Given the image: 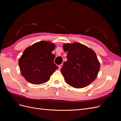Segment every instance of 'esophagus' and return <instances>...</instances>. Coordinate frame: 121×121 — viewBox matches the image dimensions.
Instances as JSON below:
<instances>
[{"label": "esophagus", "instance_id": "34e87169", "mask_svg": "<svg viewBox=\"0 0 121 121\" xmlns=\"http://www.w3.org/2000/svg\"><path fill=\"white\" fill-rule=\"evenodd\" d=\"M63 64H60V65H58V69H60L61 68V67H63Z\"/></svg>", "mask_w": 121, "mask_h": 121}]
</instances>
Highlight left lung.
Segmentation results:
<instances>
[{
	"instance_id": "left-lung-1",
	"label": "left lung",
	"mask_w": 121,
	"mask_h": 121,
	"mask_svg": "<svg viewBox=\"0 0 121 121\" xmlns=\"http://www.w3.org/2000/svg\"><path fill=\"white\" fill-rule=\"evenodd\" d=\"M67 52V61L64 63L60 72L69 85L76 88L89 85L95 79L100 63L93 50L80 43L64 44Z\"/></svg>"
}]
</instances>
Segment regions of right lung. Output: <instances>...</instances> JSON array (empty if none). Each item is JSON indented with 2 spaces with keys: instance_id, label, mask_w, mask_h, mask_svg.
<instances>
[{
  "instance_id": "add662e5",
  "label": "right lung",
  "mask_w": 121,
  "mask_h": 121,
  "mask_svg": "<svg viewBox=\"0 0 121 121\" xmlns=\"http://www.w3.org/2000/svg\"><path fill=\"white\" fill-rule=\"evenodd\" d=\"M54 48L53 43L43 41L24 50L19 65L22 75L27 81L38 85L50 79V76L58 68L54 63L55 56L52 53Z\"/></svg>"
}]
</instances>
